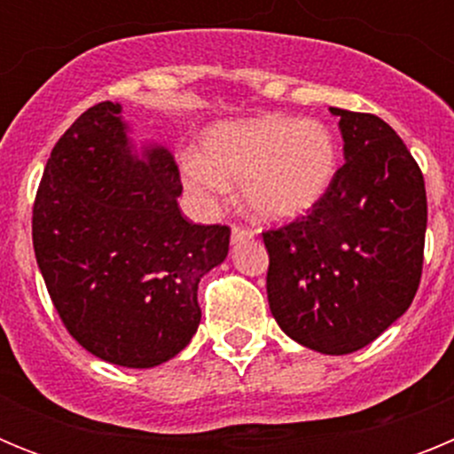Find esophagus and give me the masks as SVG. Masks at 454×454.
Instances as JSON below:
<instances>
[{"label": "esophagus", "instance_id": "obj_1", "mask_svg": "<svg viewBox=\"0 0 454 454\" xmlns=\"http://www.w3.org/2000/svg\"><path fill=\"white\" fill-rule=\"evenodd\" d=\"M252 236H254V231H252L250 227H243V224H234V227H231V240H234V243L247 240L252 239Z\"/></svg>", "mask_w": 454, "mask_h": 454}]
</instances>
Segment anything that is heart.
<instances>
[{
  "label": "heart",
  "instance_id": "heart-1",
  "mask_svg": "<svg viewBox=\"0 0 454 454\" xmlns=\"http://www.w3.org/2000/svg\"><path fill=\"white\" fill-rule=\"evenodd\" d=\"M339 163L336 138L323 122L282 114L215 124L202 156L182 159L184 182L202 202H215L227 184L243 182V198L262 220L304 215L323 200Z\"/></svg>",
  "mask_w": 454,
  "mask_h": 454
}]
</instances>
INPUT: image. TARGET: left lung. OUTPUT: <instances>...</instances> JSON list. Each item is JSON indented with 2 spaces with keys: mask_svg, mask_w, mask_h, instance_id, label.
<instances>
[{
  "mask_svg": "<svg viewBox=\"0 0 454 454\" xmlns=\"http://www.w3.org/2000/svg\"><path fill=\"white\" fill-rule=\"evenodd\" d=\"M339 115L346 163L307 215L263 231L277 325L323 355L362 350L404 314L423 272L427 198L419 163L372 114Z\"/></svg>",
  "mask_w": 454,
  "mask_h": 454,
  "instance_id": "left-lung-1",
  "label": "left lung"
}]
</instances>
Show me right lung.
I'll return each instance as SVG.
<instances>
[{
  "instance_id": "obj_1",
  "label": "right lung",
  "mask_w": 454,
  "mask_h": 454,
  "mask_svg": "<svg viewBox=\"0 0 454 454\" xmlns=\"http://www.w3.org/2000/svg\"><path fill=\"white\" fill-rule=\"evenodd\" d=\"M166 147L131 154L120 104L99 102L51 150L34 202V250L66 330L104 362L152 368L188 346L198 284L224 262L227 224L179 211Z\"/></svg>"
}]
</instances>
